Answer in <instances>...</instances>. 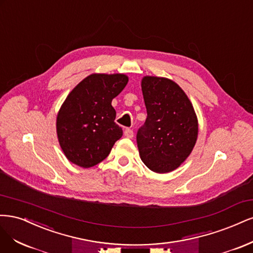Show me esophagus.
<instances>
[{"mask_svg":"<svg viewBox=\"0 0 253 253\" xmlns=\"http://www.w3.org/2000/svg\"><path fill=\"white\" fill-rule=\"evenodd\" d=\"M124 134H125V136L128 137V138H132V137H133V130L130 129V128H127V129H125Z\"/></svg>","mask_w":253,"mask_h":253,"instance_id":"1","label":"esophagus"}]
</instances>
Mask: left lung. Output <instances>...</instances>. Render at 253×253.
I'll return each mask as SVG.
<instances>
[{
	"label": "left lung",
	"mask_w": 253,
	"mask_h": 253,
	"mask_svg": "<svg viewBox=\"0 0 253 253\" xmlns=\"http://www.w3.org/2000/svg\"><path fill=\"white\" fill-rule=\"evenodd\" d=\"M142 91L147 119L136 134L141 160L154 172H170L194 147L197 115L183 89L169 79L144 77Z\"/></svg>",
	"instance_id": "obj_1"
}]
</instances>
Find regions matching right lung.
<instances>
[{"label":"right lung","mask_w":253,"mask_h":253,"mask_svg":"<svg viewBox=\"0 0 253 253\" xmlns=\"http://www.w3.org/2000/svg\"><path fill=\"white\" fill-rule=\"evenodd\" d=\"M127 83L128 77L122 73H93L66 97L56 117V133L64 154L73 164L83 168L99 164L123 135L111 102Z\"/></svg>","instance_id":"1"}]
</instances>
